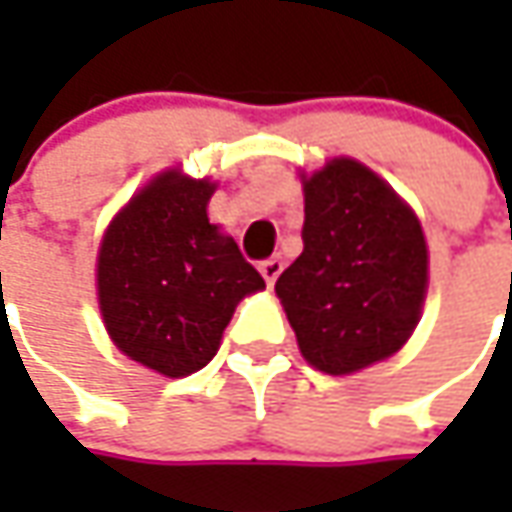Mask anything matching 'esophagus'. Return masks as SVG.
<instances>
[{
    "label": "esophagus",
    "mask_w": 512,
    "mask_h": 512,
    "mask_svg": "<svg viewBox=\"0 0 512 512\" xmlns=\"http://www.w3.org/2000/svg\"><path fill=\"white\" fill-rule=\"evenodd\" d=\"M259 270H262V276H265L267 285H273V282L279 279V273H282V259H279V256H273V259H265V262L259 265Z\"/></svg>",
    "instance_id": "1"
}]
</instances>
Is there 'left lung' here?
Instances as JSON below:
<instances>
[{
    "label": "left lung",
    "instance_id": "1",
    "mask_svg": "<svg viewBox=\"0 0 512 512\" xmlns=\"http://www.w3.org/2000/svg\"><path fill=\"white\" fill-rule=\"evenodd\" d=\"M302 256L276 282L307 362L344 376L393 356L427 290L419 219L382 179L333 159L305 182Z\"/></svg>",
    "mask_w": 512,
    "mask_h": 512
}]
</instances>
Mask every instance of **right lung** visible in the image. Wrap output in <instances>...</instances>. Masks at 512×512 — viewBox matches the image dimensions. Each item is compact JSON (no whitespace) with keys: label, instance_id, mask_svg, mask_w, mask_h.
Listing matches in <instances>:
<instances>
[{"label":"right lung","instance_id":"obj_1","mask_svg":"<svg viewBox=\"0 0 512 512\" xmlns=\"http://www.w3.org/2000/svg\"><path fill=\"white\" fill-rule=\"evenodd\" d=\"M210 182L162 173L108 227L99 305L110 339L133 362L179 379L219 350L236 302L265 279L207 222Z\"/></svg>","mask_w":512,"mask_h":512}]
</instances>
